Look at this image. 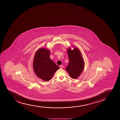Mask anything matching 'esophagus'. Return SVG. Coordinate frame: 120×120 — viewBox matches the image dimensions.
<instances>
[{"label":"esophagus","mask_w":120,"mask_h":120,"mask_svg":"<svg viewBox=\"0 0 120 120\" xmlns=\"http://www.w3.org/2000/svg\"><path fill=\"white\" fill-rule=\"evenodd\" d=\"M60 68L61 69H62L63 68V65H60Z\"/></svg>","instance_id":"34e87169"}]
</instances>
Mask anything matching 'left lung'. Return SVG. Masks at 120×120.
Listing matches in <instances>:
<instances>
[{
	"label": "left lung",
	"instance_id": "obj_1",
	"mask_svg": "<svg viewBox=\"0 0 120 120\" xmlns=\"http://www.w3.org/2000/svg\"><path fill=\"white\" fill-rule=\"evenodd\" d=\"M73 48V50L71 47L67 49L69 62L66 70L71 78L76 79L82 73L85 63L79 49L77 47Z\"/></svg>",
	"mask_w": 120,
	"mask_h": 120
}]
</instances>
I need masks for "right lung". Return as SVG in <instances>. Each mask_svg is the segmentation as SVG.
Returning a JSON list of instances; mask_svg holds the SVG:
<instances>
[{
    "instance_id": "obj_1",
    "label": "right lung",
    "mask_w": 120,
    "mask_h": 120,
    "mask_svg": "<svg viewBox=\"0 0 120 120\" xmlns=\"http://www.w3.org/2000/svg\"><path fill=\"white\" fill-rule=\"evenodd\" d=\"M50 51L45 48H40L35 53L33 61L34 72L45 81L51 79L59 67L49 57Z\"/></svg>"
}]
</instances>
